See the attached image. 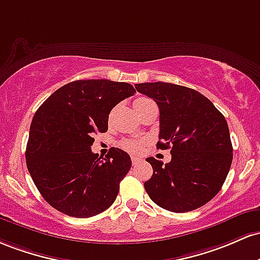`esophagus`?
Masks as SVG:
<instances>
[{
  "mask_svg": "<svg viewBox=\"0 0 260 260\" xmlns=\"http://www.w3.org/2000/svg\"><path fill=\"white\" fill-rule=\"evenodd\" d=\"M141 161H142V159L139 158V157H133V158H131V162H133V166L139 165V163L141 162Z\"/></svg>",
  "mask_w": 260,
  "mask_h": 260,
  "instance_id": "1",
  "label": "esophagus"
}]
</instances>
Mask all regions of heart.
Segmentation results:
<instances>
[{
	"mask_svg": "<svg viewBox=\"0 0 260 260\" xmlns=\"http://www.w3.org/2000/svg\"><path fill=\"white\" fill-rule=\"evenodd\" d=\"M152 103V101L146 97H139L134 101V108H135L136 113L139 112L141 108H144L146 104ZM121 147L125 148L126 151H129L130 153H139L141 152L142 150L145 148L146 146V141L141 139H130V140H124L121 141Z\"/></svg>",
	"mask_w": 260,
	"mask_h": 260,
	"instance_id": "1",
	"label": "heart"
}]
</instances>
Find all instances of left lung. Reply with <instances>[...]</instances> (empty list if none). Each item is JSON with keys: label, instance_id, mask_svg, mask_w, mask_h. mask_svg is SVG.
<instances>
[{"label": "left lung", "instance_id": "left-lung-1", "mask_svg": "<svg viewBox=\"0 0 260 260\" xmlns=\"http://www.w3.org/2000/svg\"><path fill=\"white\" fill-rule=\"evenodd\" d=\"M159 108L157 148H171L169 163L153 157L145 182L154 204L172 212H188L205 205L220 191L232 163V144L226 119L211 101L179 84H135Z\"/></svg>", "mask_w": 260, "mask_h": 260}]
</instances>
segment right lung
<instances>
[{
    "label": "right lung",
    "mask_w": 260,
    "mask_h": 260,
    "mask_svg": "<svg viewBox=\"0 0 260 260\" xmlns=\"http://www.w3.org/2000/svg\"><path fill=\"white\" fill-rule=\"evenodd\" d=\"M130 83L109 80L74 81L39 107L29 130L25 161L34 184L54 209L86 218L110 208L131 168L120 148L106 158L93 153V135L106 133L110 110L134 95Z\"/></svg>",
    "instance_id": "1"
}]
</instances>
